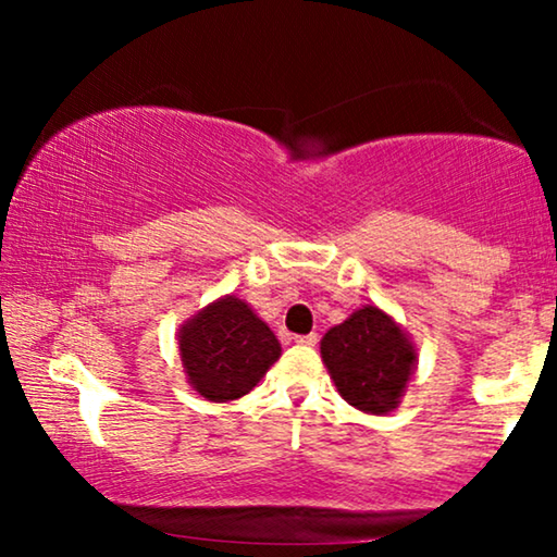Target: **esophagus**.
<instances>
[{
    "label": "esophagus",
    "instance_id": "1",
    "mask_svg": "<svg viewBox=\"0 0 557 557\" xmlns=\"http://www.w3.org/2000/svg\"><path fill=\"white\" fill-rule=\"evenodd\" d=\"M294 342H296V345H304V347H314L319 337H317V334H299V337H294Z\"/></svg>",
    "mask_w": 557,
    "mask_h": 557
}]
</instances>
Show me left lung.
Here are the masks:
<instances>
[{
	"label": "left lung",
	"mask_w": 557,
	"mask_h": 557,
	"mask_svg": "<svg viewBox=\"0 0 557 557\" xmlns=\"http://www.w3.org/2000/svg\"><path fill=\"white\" fill-rule=\"evenodd\" d=\"M319 349L342 398L372 416L398 408L418 368L410 334L375 304H364L334 324Z\"/></svg>",
	"instance_id": "left-lung-1"
}]
</instances>
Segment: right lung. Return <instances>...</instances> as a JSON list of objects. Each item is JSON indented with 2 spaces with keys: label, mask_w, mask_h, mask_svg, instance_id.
<instances>
[{
  "label": "right lung",
  "mask_w": 557,
  "mask_h": 557,
  "mask_svg": "<svg viewBox=\"0 0 557 557\" xmlns=\"http://www.w3.org/2000/svg\"><path fill=\"white\" fill-rule=\"evenodd\" d=\"M177 342L189 387L210 403L243 398L281 357L271 326L233 294L185 319Z\"/></svg>",
  "instance_id": "obj_1"
}]
</instances>
